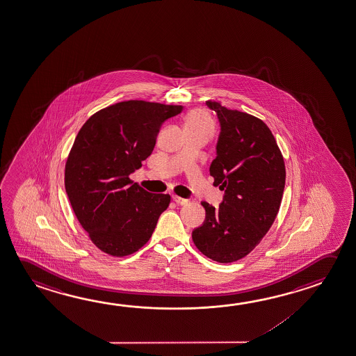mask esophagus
<instances>
[{
	"instance_id": "34e87169",
	"label": "esophagus",
	"mask_w": 356,
	"mask_h": 356,
	"mask_svg": "<svg viewBox=\"0 0 356 356\" xmlns=\"http://www.w3.org/2000/svg\"><path fill=\"white\" fill-rule=\"evenodd\" d=\"M172 200L175 201L176 204H180V206L188 204V201H187L186 198L179 197V196H172Z\"/></svg>"
}]
</instances>
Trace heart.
<instances>
[{
	"instance_id": "obj_1",
	"label": "heart",
	"mask_w": 356,
	"mask_h": 356,
	"mask_svg": "<svg viewBox=\"0 0 356 356\" xmlns=\"http://www.w3.org/2000/svg\"><path fill=\"white\" fill-rule=\"evenodd\" d=\"M185 128H200L204 129L207 131L212 133V120L209 117V114L202 109H195L190 111L185 118Z\"/></svg>"
}]
</instances>
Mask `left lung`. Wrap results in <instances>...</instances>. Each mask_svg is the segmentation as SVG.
I'll return each mask as SVG.
<instances>
[{"instance_id": "8db88e82", "label": "left lung", "mask_w": 356, "mask_h": 356, "mask_svg": "<svg viewBox=\"0 0 356 356\" xmlns=\"http://www.w3.org/2000/svg\"><path fill=\"white\" fill-rule=\"evenodd\" d=\"M220 122L215 186L225 191L218 209L202 201L204 221L193 231V243L216 262L247 256L273 225L286 185V168L268 127L258 118L206 102Z\"/></svg>"}]
</instances>
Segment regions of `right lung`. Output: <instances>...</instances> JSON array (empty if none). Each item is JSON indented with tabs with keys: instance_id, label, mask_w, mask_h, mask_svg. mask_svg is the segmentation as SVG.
Masks as SVG:
<instances>
[{
	"instance_id": "add662e5",
	"label": "right lung",
	"mask_w": 356,
	"mask_h": 356,
	"mask_svg": "<svg viewBox=\"0 0 356 356\" xmlns=\"http://www.w3.org/2000/svg\"><path fill=\"white\" fill-rule=\"evenodd\" d=\"M182 105L129 100L89 118L65 163V193L94 245L114 257L140 250L152 237L169 195L147 193L129 176L152 155L161 125Z\"/></svg>"
}]
</instances>
